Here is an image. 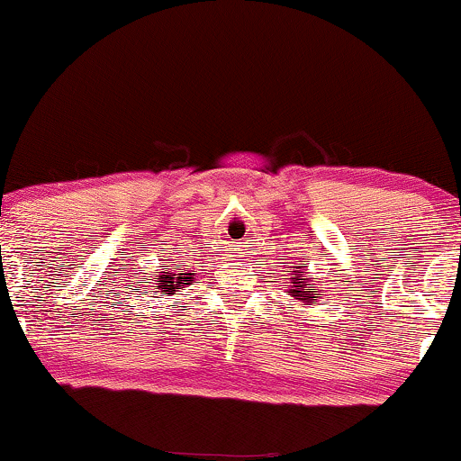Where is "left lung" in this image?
<instances>
[{
	"label": "left lung",
	"instance_id": "obj_1",
	"mask_svg": "<svg viewBox=\"0 0 461 461\" xmlns=\"http://www.w3.org/2000/svg\"><path fill=\"white\" fill-rule=\"evenodd\" d=\"M294 277H290V290L288 293L293 294L294 299H299L301 303L305 305H312L316 303V293H319V288H316V284H312V279L308 275H303V271H293Z\"/></svg>",
	"mask_w": 461,
	"mask_h": 461
}]
</instances>
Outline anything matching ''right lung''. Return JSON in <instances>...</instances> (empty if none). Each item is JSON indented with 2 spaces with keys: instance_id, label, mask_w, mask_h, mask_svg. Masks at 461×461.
<instances>
[{
  "instance_id": "add662e5",
  "label": "right lung",
  "mask_w": 461,
  "mask_h": 461,
  "mask_svg": "<svg viewBox=\"0 0 461 461\" xmlns=\"http://www.w3.org/2000/svg\"><path fill=\"white\" fill-rule=\"evenodd\" d=\"M194 279V273H186L182 268V264L177 267V271H160V275H156V288L158 293L167 294V297H171V294H176L182 285H188L190 282Z\"/></svg>"
}]
</instances>
